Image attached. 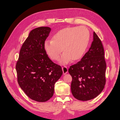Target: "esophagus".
<instances>
[{
    "instance_id": "obj_1",
    "label": "esophagus",
    "mask_w": 120,
    "mask_h": 120,
    "mask_svg": "<svg viewBox=\"0 0 120 120\" xmlns=\"http://www.w3.org/2000/svg\"><path fill=\"white\" fill-rule=\"evenodd\" d=\"M62 71H63V73L64 75L67 74V73H68V68L66 66H64L63 67H62Z\"/></svg>"
}]
</instances>
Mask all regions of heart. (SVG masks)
I'll list each match as a JSON object with an SVG mask.
<instances>
[{
	"label": "heart",
	"mask_w": 120,
	"mask_h": 120,
	"mask_svg": "<svg viewBox=\"0 0 120 120\" xmlns=\"http://www.w3.org/2000/svg\"><path fill=\"white\" fill-rule=\"evenodd\" d=\"M90 41L89 30L83 26L69 27L58 31L52 36V40H47L44 43V49L52 60H58L59 63H68L72 59L81 58L86 52Z\"/></svg>",
	"instance_id": "1"
}]
</instances>
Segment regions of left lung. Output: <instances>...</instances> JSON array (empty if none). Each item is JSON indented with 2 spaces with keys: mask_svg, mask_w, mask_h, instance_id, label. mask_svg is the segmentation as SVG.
Instances as JSON below:
<instances>
[{
  "mask_svg": "<svg viewBox=\"0 0 120 120\" xmlns=\"http://www.w3.org/2000/svg\"><path fill=\"white\" fill-rule=\"evenodd\" d=\"M106 69L102 42L94 32L93 41L89 51L80 61L69 69L72 77L71 90L73 96L84 101L98 96L105 85Z\"/></svg>",
  "mask_w": 120,
  "mask_h": 120,
  "instance_id": "8db88e82",
  "label": "left lung"
}]
</instances>
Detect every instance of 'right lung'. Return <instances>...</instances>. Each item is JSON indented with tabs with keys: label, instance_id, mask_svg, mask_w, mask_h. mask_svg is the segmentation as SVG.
I'll list each match as a JSON object with an SVG mask.
<instances>
[{
	"label": "right lung",
	"instance_id": "right-lung-1",
	"mask_svg": "<svg viewBox=\"0 0 120 120\" xmlns=\"http://www.w3.org/2000/svg\"><path fill=\"white\" fill-rule=\"evenodd\" d=\"M51 30L48 27H40L31 31L16 65L19 86L28 97L39 102L52 97L54 85L63 74L60 66L53 63L44 49Z\"/></svg>",
	"mask_w": 120,
	"mask_h": 120
}]
</instances>
